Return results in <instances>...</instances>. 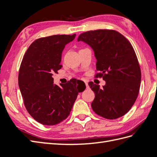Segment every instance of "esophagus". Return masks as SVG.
Masks as SVG:
<instances>
[{"mask_svg":"<svg viewBox=\"0 0 157 157\" xmlns=\"http://www.w3.org/2000/svg\"><path fill=\"white\" fill-rule=\"evenodd\" d=\"M84 82H85V84H86V86L87 88H88V82H86V81H84Z\"/></svg>","mask_w":157,"mask_h":157,"instance_id":"obj_1","label":"esophagus"}]
</instances>
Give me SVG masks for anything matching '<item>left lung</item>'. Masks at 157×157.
<instances>
[{
	"mask_svg": "<svg viewBox=\"0 0 157 157\" xmlns=\"http://www.w3.org/2000/svg\"><path fill=\"white\" fill-rule=\"evenodd\" d=\"M78 41L88 44L94 52L96 77H103V88L90 82L95 94L91 106L97 115L107 119L124 115L138 96L141 70L135 51L130 42L120 33L99 29L80 34Z\"/></svg>",
	"mask_w": 157,
	"mask_h": 157,
	"instance_id": "1",
	"label": "left lung"
}]
</instances>
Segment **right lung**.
Wrapping results in <instances>:
<instances>
[{
  "label": "right lung",
  "instance_id": "obj_1",
  "mask_svg": "<svg viewBox=\"0 0 157 157\" xmlns=\"http://www.w3.org/2000/svg\"><path fill=\"white\" fill-rule=\"evenodd\" d=\"M76 34L56 35L36 39L23 56L18 75V84L25 107L30 115L40 124H59L69 115L81 80L71 79L61 88L54 84L52 75L57 73L65 45Z\"/></svg>",
  "mask_w": 157,
  "mask_h": 157
}]
</instances>
